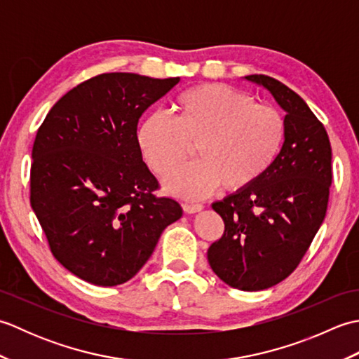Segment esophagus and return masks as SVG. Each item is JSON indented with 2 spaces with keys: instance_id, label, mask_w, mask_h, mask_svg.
Wrapping results in <instances>:
<instances>
[{
  "instance_id": "obj_1",
  "label": "esophagus",
  "mask_w": 359,
  "mask_h": 359,
  "mask_svg": "<svg viewBox=\"0 0 359 359\" xmlns=\"http://www.w3.org/2000/svg\"><path fill=\"white\" fill-rule=\"evenodd\" d=\"M203 210V205L201 203H184V211L188 215H194V212H199Z\"/></svg>"
}]
</instances>
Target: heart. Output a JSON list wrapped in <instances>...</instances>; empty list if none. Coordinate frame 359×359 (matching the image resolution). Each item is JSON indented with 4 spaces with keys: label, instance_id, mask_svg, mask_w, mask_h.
Returning a JSON list of instances; mask_svg holds the SVG:
<instances>
[{
    "label": "heart",
    "instance_id": "obj_1",
    "mask_svg": "<svg viewBox=\"0 0 359 359\" xmlns=\"http://www.w3.org/2000/svg\"><path fill=\"white\" fill-rule=\"evenodd\" d=\"M174 118L152 112L137 128V147L157 175L179 166L197 147V162L165 179L170 193L201 199L224 185L228 191L253 185L280 152L285 121L278 109L255 103L222 83L184 90L174 102Z\"/></svg>",
    "mask_w": 359,
    "mask_h": 359
}]
</instances>
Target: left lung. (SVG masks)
<instances>
[{"mask_svg":"<svg viewBox=\"0 0 359 359\" xmlns=\"http://www.w3.org/2000/svg\"><path fill=\"white\" fill-rule=\"evenodd\" d=\"M245 80L265 88L285 111V137L261 179L211 205L225 231L207 256L225 284L257 292L294 271L321 226L332 185V147L324 125L294 90L269 75Z\"/></svg>","mask_w":359,"mask_h":359,"instance_id":"left-lung-1","label":"left lung"}]
</instances>
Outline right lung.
<instances>
[{"instance_id":"obj_1","label":"right lung","mask_w":359,"mask_h":359,"mask_svg":"<svg viewBox=\"0 0 359 359\" xmlns=\"http://www.w3.org/2000/svg\"><path fill=\"white\" fill-rule=\"evenodd\" d=\"M175 79L111 72L52 106L35 137L30 205L53 257L80 279L114 287L134 278L182 207L157 197L137 147L142 114Z\"/></svg>"}]
</instances>
